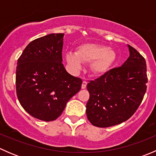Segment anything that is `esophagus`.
<instances>
[{
  "label": "esophagus",
  "mask_w": 156,
  "mask_h": 156,
  "mask_svg": "<svg viewBox=\"0 0 156 156\" xmlns=\"http://www.w3.org/2000/svg\"><path fill=\"white\" fill-rule=\"evenodd\" d=\"M87 81H84L82 82V84H81V88H82V89H85L86 87H87Z\"/></svg>",
  "instance_id": "1"
}]
</instances>
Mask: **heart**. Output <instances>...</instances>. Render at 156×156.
<instances>
[{"mask_svg":"<svg viewBox=\"0 0 156 156\" xmlns=\"http://www.w3.org/2000/svg\"><path fill=\"white\" fill-rule=\"evenodd\" d=\"M66 59L74 72L81 70L84 62H91L92 72L100 75L107 72L112 66L116 59V54L112 49L105 45L84 44L78 48L76 53H66Z\"/></svg>","mask_w":156,"mask_h":156,"instance_id":"obj_1","label":"heart"}]
</instances>
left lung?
Masks as SVG:
<instances>
[{"label": "left lung", "instance_id": "obj_1", "mask_svg": "<svg viewBox=\"0 0 156 156\" xmlns=\"http://www.w3.org/2000/svg\"><path fill=\"white\" fill-rule=\"evenodd\" d=\"M127 48L130 56L122 66L87 84L90 98L86 113L94 126L108 127L125 122L144 99L148 81L146 60L136 49Z\"/></svg>", "mask_w": 156, "mask_h": 156}]
</instances>
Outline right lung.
Returning a JSON list of instances; mask_svg holds the SVG:
<instances>
[{
	"mask_svg": "<svg viewBox=\"0 0 156 156\" xmlns=\"http://www.w3.org/2000/svg\"><path fill=\"white\" fill-rule=\"evenodd\" d=\"M64 34H50L28 44L17 61L16 88L23 108L34 118L50 122L81 90L82 80L62 63Z\"/></svg>",
	"mask_w": 156,
	"mask_h": 156,
	"instance_id": "add662e5",
	"label": "right lung"
}]
</instances>
